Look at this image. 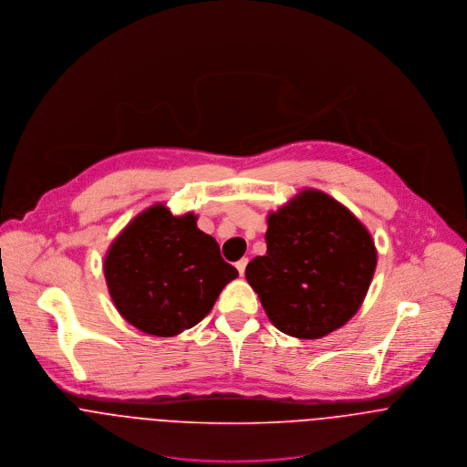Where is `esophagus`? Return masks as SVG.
<instances>
[{"mask_svg": "<svg viewBox=\"0 0 467 467\" xmlns=\"http://www.w3.org/2000/svg\"><path fill=\"white\" fill-rule=\"evenodd\" d=\"M247 258H242L240 261H236V268H238V272H240V275H244L245 274V266H247Z\"/></svg>", "mask_w": 467, "mask_h": 467, "instance_id": "esophagus-1", "label": "esophagus"}]
</instances>
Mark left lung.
<instances>
[{"instance_id": "obj_1", "label": "left lung", "mask_w": 467, "mask_h": 467, "mask_svg": "<svg viewBox=\"0 0 467 467\" xmlns=\"http://www.w3.org/2000/svg\"><path fill=\"white\" fill-rule=\"evenodd\" d=\"M266 254L245 268L270 322L296 338H322L362 306L376 247L360 220L329 195L305 190L268 214Z\"/></svg>"}]
</instances>
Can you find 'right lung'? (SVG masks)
<instances>
[{"instance_id": "add662e5", "label": "right lung", "mask_w": 467, "mask_h": 467, "mask_svg": "<svg viewBox=\"0 0 467 467\" xmlns=\"http://www.w3.org/2000/svg\"><path fill=\"white\" fill-rule=\"evenodd\" d=\"M105 281L121 317L143 333L173 337L208 315L238 270L220 256L192 213L162 204L138 214L112 242Z\"/></svg>"}]
</instances>
